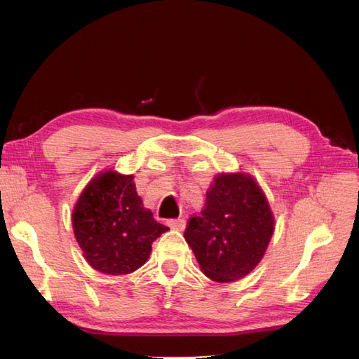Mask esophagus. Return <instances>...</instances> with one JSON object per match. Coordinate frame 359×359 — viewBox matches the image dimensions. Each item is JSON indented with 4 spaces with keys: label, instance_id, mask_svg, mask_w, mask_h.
Masks as SVG:
<instances>
[{
    "label": "esophagus",
    "instance_id": "1",
    "mask_svg": "<svg viewBox=\"0 0 359 359\" xmlns=\"http://www.w3.org/2000/svg\"><path fill=\"white\" fill-rule=\"evenodd\" d=\"M166 224L174 228V230L182 231L185 228V219H170Z\"/></svg>",
    "mask_w": 359,
    "mask_h": 359
}]
</instances>
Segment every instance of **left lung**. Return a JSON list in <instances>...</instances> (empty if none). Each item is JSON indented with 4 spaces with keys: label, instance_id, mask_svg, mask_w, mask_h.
I'll use <instances>...</instances> for the list:
<instances>
[{
    "label": "left lung",
    "instance_id": "1",
    "mask_svg": "<svg viewBox=\"0 0 359 359\" xmlns=\"http://www.w3.org/2000/svg\"><path fill=\"white\" fill-rule=\"evenodd\" d=\"M274 231L269 201L250 174H219L185 239L202 271L216 282L247 276L261 262Z\"/></svg>",
    "mask_w": 359,
    "mask_h": 359
}]
</instances>
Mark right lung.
I'll list each match as a JSON object with an SVG mask.
<instances>
[{
  "label": "right lung",
  "mask_w": 359,
  "mask_h": 359,
  "mask_svg": "<svg viewBox=\"0 0 359 359\" xmlns=\"http://www.w3.org/2000/svg\"><path fill=\"white\" fill-rule=\"evenodd\" d=\"M74 234L88 264L104 274H128L148 261L151 245L170 228L143 207L134 175L97 174L72 212Z\"/></svg>",
  "instance_id": "add662e5"
}]
</instances>
